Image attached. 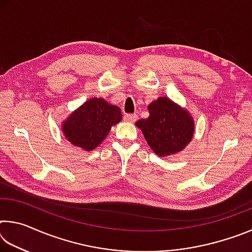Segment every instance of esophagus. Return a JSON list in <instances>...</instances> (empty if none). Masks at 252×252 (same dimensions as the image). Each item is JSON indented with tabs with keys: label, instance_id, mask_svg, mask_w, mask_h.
I'll list each match as a JSON object with an SVG mask.
<instances>
[{
	"label": "esophagus",
	"instance_id": "obj_1",
	"mask_svg": "<svg viewBox=\"0 0 252 252\" xmlns=\"http://www.w3.org/2000/svg\"><path fill=\"white\" fill-rule=\"evenodd\" d=\"M136 119H138V117H136L135 114H126V116L123 117V120L126 122H135Z\"/></svg>",
	"mask_w": 252,
	"mask_h": 252
}]
</instances>
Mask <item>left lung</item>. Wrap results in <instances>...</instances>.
Instances as JSON below:
<instances>
[{"label": "left lung", "instance_id": "8db88e82", "mask_svg": "<svg viewBox=\"0 0 252 252\" xmlns=\"http://www.w3.org/2000/svg\"><path fill=\"white\" fill-rule=\"evenodd\" d=\"M148 119L135 123L153 152L171 156L185 149L193 136V119L187 110L168 97L160 96L148 106Z\"/></svg>", "mask_w": 252, "mask_h": 252}]
</instances>
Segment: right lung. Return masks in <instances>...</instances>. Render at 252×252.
<instances>
[{"label":"right lung","mask_w":252,"mask_h":252,"mask_svg":"<svg viewBox=\"0 0 252 252\" xmlns=\"http://www.w3.org/2000/svg\"><path fill=\"white\" fill-rule=\"evenodd\" d=\"M119 106L110 104L102 97H92L76 109L63 122L65 138L75 147L91 151L103 141L111 126L121 121Z\"/></svg>","instance_id":"1"}]
</instances>
